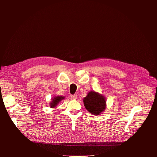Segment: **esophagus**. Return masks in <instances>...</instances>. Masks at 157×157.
<instances>
[{
  "label": "esophagus",
  "instance_id": "34e87169",
  "mask_svg": "<svg viewBox=\"0 0 157 157\" xmlns=\"http://www.w3.org/2000/svg\"><path fill=\"white\" fill-rule=\"evenodd\" d=\"M71 98L72 100H76L77 99V95H72L71 96Z\"/></svg>",
  "mask_w": 157,
  "mask_h": 157
}]
</instances>
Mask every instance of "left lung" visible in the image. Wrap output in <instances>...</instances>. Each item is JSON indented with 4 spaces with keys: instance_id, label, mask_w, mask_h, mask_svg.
I'll return each mask as SVG.
<instances>
[{
    "instance_id": "8db88e82",
    "label": "left lung",
    "mask_w": 157,
    "mask_h": 157,
    "mask_svg": "<svg viewBox=\"0 0 157 157\" xmlns=\"http://www.w3.org/2000/svg\"><path fill=\"white\" fill-rule=\"evenodd\" d=\"M86 109L93 115H100L106 109V99L104 96L95 91H90L83 98Z\"/></svg>"
}]
</instances>
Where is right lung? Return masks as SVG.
<instances>
[{
  "label": "right lung",
  "mask_w": 157,
  "mask_h": 157,
  "mask_svg": "<svg viewBox=\"0 0 157 157\" xmlns=\"http://www.w3.org/2000/svg\"><path fill=\"white\" fill-rule=\"evenodd\" d=\"M65 98L64 97L62 96H55L52 99L51 102L50 103V107L53 108H55L59 103V102H60L62 100H63Z\"/></svg>",
  "instance_id": "right-lung-1"
}]
</instances>
